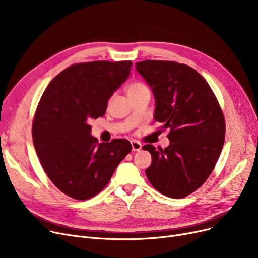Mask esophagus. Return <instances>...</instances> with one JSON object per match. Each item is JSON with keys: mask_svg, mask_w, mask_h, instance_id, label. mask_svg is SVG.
<instances>
[{"mask_svg": "<svg viewBox=\"0 0 258 258\" xmlns=\"http://www.w3.org/2000/svg\"><path fill=\"white\" fill-rule=\"evenodd\" d=\"M131 143H132V148H133L134 152H139L142 148V144L139 141L133 140Z\"/></svg>", "mask_w": 258, "mask_h": 258, "instance_id": "esophagus-1", "label": "esophagus"}]
</instances>
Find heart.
<instances>
[{
  "instance_id": "b5f03b06",
  "label": "heart",
  "mask_w": 258,
  "mask_h": 258,
  "mask_svg": "<svg viewBox=\"0 0 258 258\" xmlns=\"http://www.w3.org/2000/svg\"><path fill=\"white\" fill-rule=\"evenodd\" d=\"M144 89H147V87L144 84L140 83V81H134V83L130 84V86L127 87V94L130 96V95L136 94V93H138V92H140Z\"/></svg>"
}]
</instances>
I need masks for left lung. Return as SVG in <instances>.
I'll list each match as a JSON object with an SVG mask.
<instances>
[{
  "label": "left lung",
  "mask_w": 258,
  "mask_h": 258,
  "mask_svg": "<svg viewBox=\"0 0 258 258\" xmlns=\"http://www.w3.org/2000/svg\"><path fill=\"white\" fill-rule=\"evenodd\" d=\"M137 71L153 90L154 119L169 128L170 144L142 148L152 155L145 170L155 189L168 198L195 192L214 169L225 141V118L205 78L194 68L168 60H143Z\"/></svg>",
  "instance_id": "1"
}]
</instances>
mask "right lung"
Masks as SVG:
<instances>
[{
    "label": "right lung",
    "mask_w": 258,
    "mask_h": 258,
    "mask_svg": "<svg viewBox=\"0 0 258 258\" xmlns=\"http://www.w3.org/2000/svg\"><path fill=\"white\" fill-rule=\"evenodd\" d=\"M132 66L131 60L74 63L42 95L32 123L33 144L48 178L68 197L84 201L98 195L132 151L126 139L98 143L89 124L104 115Z\"/></svg>",
    "instance_id": "right-lung-1"
}]
</instances>
